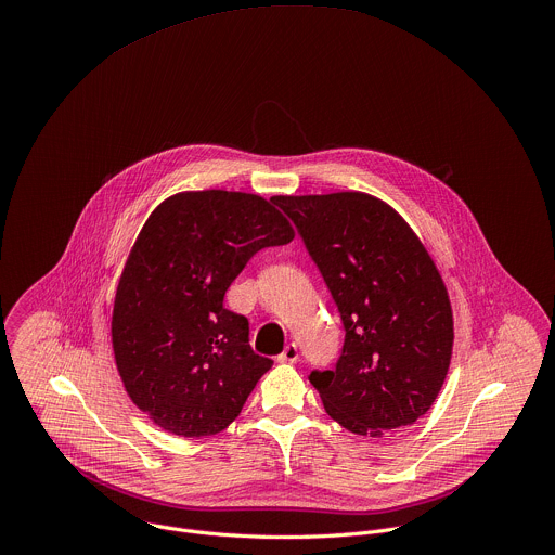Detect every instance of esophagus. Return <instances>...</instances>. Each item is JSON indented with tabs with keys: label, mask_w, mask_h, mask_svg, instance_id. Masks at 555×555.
<instances>
[{
	"label": "esophagus",
	"mask_w": 555,
	"mask_h": 555,
	"mask_svg": "<svg viewBox=\"0 0 555 555\" xmlns=\"http://www.w3.org/2000/svg\"><path fill=\"white\" fill-rule=\"evenodd\" d=\"M281 363H296L298 361V346L296 344H287L283 348V352L276 357Z\"/></svg>",
	"instance_id": "1"
}]
</instances>
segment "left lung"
Segmentation results:
<instances>
[{
    "mask_svg": "<svg viewBox=\"0 0 555 555\" xmlns=\"http://www.w3.org/2000/svg\"><path fill=\"white\" fill-rule=\"evenodd\" d=\"M318 266L344 324L333 371H313L326 414L359 436L414 425L451 363L444 281L410 224L361 192L276 196Z\"/></svg>",
    "mask_w": 555,
    "mask_h": 555,
    "instance_id": "8db88e82",
    "label": "left lung"
}]
</instances>
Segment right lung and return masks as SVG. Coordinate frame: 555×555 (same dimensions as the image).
I'll list each match as a JSON object with an SVG mask.
<instances>
[{
  "label": "right lung",
  "instance_id": "obj_1",
  "mask_svg": "<svg viewBox=\"0 0 555 555\" xmlns=\"http://www.w3.org/2000/svg\"><path fill=\"white\" fill-rule=\"evenodd\" d=\"M274 205L224 190L176 194L126 259L111 320L115 363L132 403L169 434H220L272 367L224 294L253 255L294 240Z\"/></svg>",
  "mask_w": 555,
  "mask_h": 555
}]
</instances>
